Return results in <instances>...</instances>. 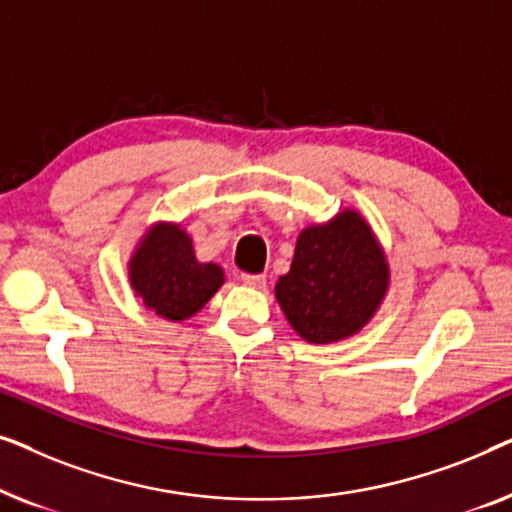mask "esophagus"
Segmentation results:
<instances>
[{
    "label": "esophagus",
    "instance_id": "34e87169",
    "mask_svg": "<svg viewBox=\"0 0 512 512\" xmlns=\"http://www.w3.org/2000/svg\"><path fill=\"white\" fill-rule=\"evenodd\" d=\"M240 282H244L247 286H254V289H263V286L268 284V279H265V275H249V272H242Z\"/></svg>",
    "mask_w": 512,
    "mask_h": 512
}]
</instances>
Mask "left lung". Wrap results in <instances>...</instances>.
Listing matches in <instances>:
<instances>
[{
	"mask_svg": "<svg viewBox=\"0 0 512 512\" xmlns=\"http://www.w3.org/2000/svg\"><path fill=\"white\" fill-rule=\"evenodd\" d=\"M389 263L356 209L300 230L277 303L300 338L328 345L352 338L375 317L389 289Z\"/></svg>",
	"mask_w": 512,
	"mask_h": 512,
	"instance_id": "obj_1",
	"label": "left lung"
}]
</instances>
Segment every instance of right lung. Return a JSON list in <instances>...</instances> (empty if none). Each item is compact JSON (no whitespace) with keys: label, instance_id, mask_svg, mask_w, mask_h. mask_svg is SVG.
<instances>
[{"label":"right lung","instance_id":"add662e5","mask_svg":"<svg viewBox=\"0 0 512 512\" xmlns=\"http://www.w3.org/2000/svg\"><path fill=\"white\" fill-rule=\"evenodd\" d=\"M130 286L144 305L167 321H184L205 307L221 284L223 268L200 263L179 223L158 221L137 242L128 263Z\"/></svg>","mask_w":512,"mask_h":512}]
</instances>
